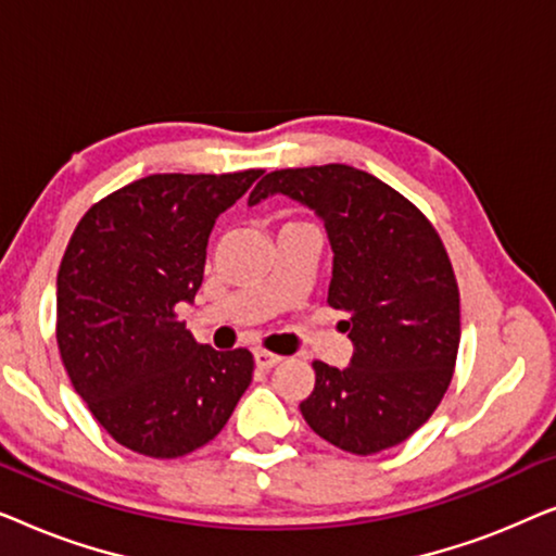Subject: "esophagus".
<instances>
[{
  "label": "esophagus",
  "mask_w": 556,
  "mask_h": 556,
  "mask_svg": "<svg viewBox=\"0 0 556 556\" xmlns=\"http://www.w3.org/2000/svg\"><path fill=\"white\" fill-rule=\"evenodd\" d=\"M280 362V356L278 354H273V352H265V349H257L255 352V364L261 369H270V367H276V364Z\"/></svg>",
  "instance_id": "esophagus-1"
}]
</instances>
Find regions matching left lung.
Returning <instances> with one entry per match:
<instances>
[{"label":"left lung","mask_w":556,"mask_h":556,"mask_svg":"<svg viewBox=\"0 0 556 556\" xmlns=\"http://www.w3.org/2000/svg\"><path fill=\"white\" fill-rule=\"evenodd\" d=\"M288 194L321 215L333 250L331 308L349 314L346 369L314 362L303 420L354 455L394 447L422 428L451 387L460 344V293L428 217L397 189L346 164L276 169L248 202Z\"/></svg>","instance_id":"left-lung-1"}]
</instances>
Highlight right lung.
Wrapping results in <instances>:
<instances>
[{
  "mask_svg": "<svg viewBox=\"0 0 556 556\" xmlns=\"http://www.w3.org/2000/svg\"><path fill=\"white\" fill-rule=\"evenodd\" d=\"M261 174H151L98 200L67 242L60 359L90 415L128 451L169 460L207 445L253 379V354L197 344L179 303L200 291L217 215Z\"/></svg>",
  "mask_w": 556,
  "mask_h": 556,
  "instance_id": "add662e5",
  "label": "right lung"
}]
</instances>
